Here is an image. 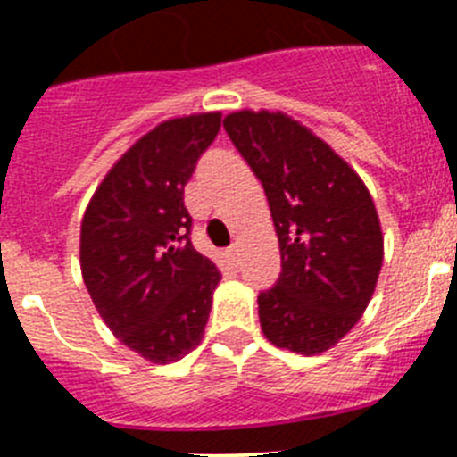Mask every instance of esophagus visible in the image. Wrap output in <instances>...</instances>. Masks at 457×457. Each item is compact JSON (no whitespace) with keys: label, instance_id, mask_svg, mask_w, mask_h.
<instances>
[{"label":"esophagus","instance_id":"obj_1","mask_svg":"<svg viewBox=\"0 0 457 457\" xmlns=\"http://www.w3.org/2000/svg\"><path fill=\"white\" fill-rule=\"evenodd\" d=\"M226 256H228V261H231V263H236V261H237V245H231V247L226 249Z\"/></svg>","mask_w":457,"mask_h":457}]
</instances>
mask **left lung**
I'll use <instances>...</instances> for the list:
<instances>
[{"mask_svg":"<svg viewBox=\"0 0 457 457\" xmlns=\"http://www.w3.org/2000/svg\"><path fill=\"white\" fill-rule=\"evenodd\" d=\"M224 130L263 183L281 252L258 295L265 338L297 354L334 348L375 293L385 237L373 196L334 148L281 112L242 109Z\"/></svg>","mask_w":457,"mask_h":457,"instance_id":"8db88e82","label":"left lung"}]
</instances>
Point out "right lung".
I'll list each match as a JSON object with an SVG mask.
<instances>
[{
	"label": "right lung",
	"mask_w": 457,
	"mask_h": 457,
	"mask_svg": "<svg viewBox=\"0 0 457 457\" xmlns=\"http://www.w3.org/2000/svg\"><path fill=\"white\" fill-rule=\"evenodd\" d=\"M220 125V112L155 125L109 169L84 212L79 265L88 295L112 334L153 364L199 345L221 278L189 242L183 201Z\"/></svg>",
	"instance_id": "add662e5"
}]
</instances>
